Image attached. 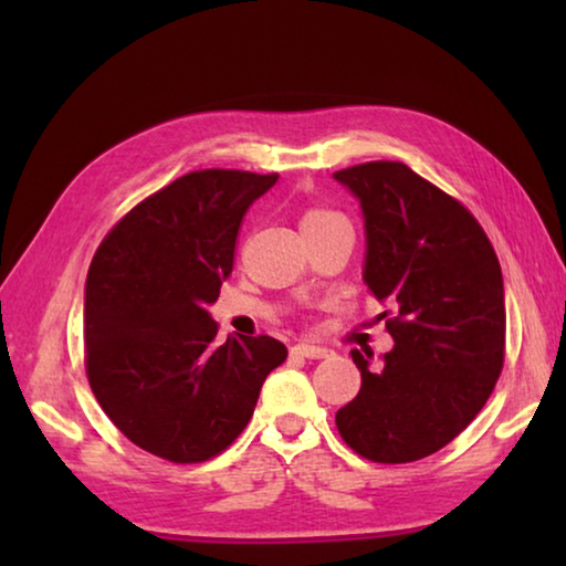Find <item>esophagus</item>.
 <instances>
[{
    "label": "esophagus",
    "mask_w": 566,
    "mask_h": 566,
    "mask_svg": "<svg viewBox=\"0 0 566 566\" xmlns=\"http://www.w3.org/2000/svg\"><path fill=\"white\" fill-rule=\"evenodd\" d=\"M292 354H296V357H304V359H324V357H329V349L317 347V344H294Z\"/></svg>",
    "instance_id": "esophagus-1"
}]
</instances>
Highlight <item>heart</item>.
Segmentation results:
<instances>
[{
    "mask_svg": "<svg viewBox=\"0 0 566 566\" xmlns=\"http://www.w3.org/2000/svg\"><path fill=\"white\" fill-rule=\"evenodd\" d=\"M334 219H344L342 214L332 212V209H324V207H312L306 209L302 214V232L304 229H312V227H322V224H329Z\"/></svg>",
    "mask_w": 566,
    "mask_h": 566,
    "instance_id": "heart-1",
    "label": "heart"
}]
</instances>
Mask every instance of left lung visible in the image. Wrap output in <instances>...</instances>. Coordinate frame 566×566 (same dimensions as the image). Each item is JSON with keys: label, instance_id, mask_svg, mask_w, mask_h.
<instances>
[{"label": "left lung", "instance_id": "8db88e82", "mask_svg": "<svg viewBox=\"0 0 566 566\" xmlns=\"http://www.w3.org/2000/svg\"><path fill=\"white\" fill-rule=\"evenodd\" d=\"M334 179L359 197L364 282L389 304L379 317L395 339L377 367L352 349L361 387L337 429L369 462H417L464 432L502 375L500 260L474 214L401 161H364Z\"/></svg>", "mask_w": 566, "mask_h": 566}]
</instances>
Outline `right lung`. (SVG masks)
I'll use <instances>...</instances> for the list:
<instances>
[{
  "mask_svg": "<svg viewBox=\"0 0 566 566\" xmlns=\"http://www.w3.org/2000/svg\"><path fill=\"white\" fill-rule=\"evenodd\" d=\"M280 175L199 169L132 207L94 254L84 294V369L112 424L175 464L207 462L244 432L266 375L286 359L274 337L217 339L247 209Z\"/></svg>",
  "mask_w": 566,
  "mask_h": 566,
  "instance_id": "obj_1",
  "label": "right lung"
}]
</instances>
